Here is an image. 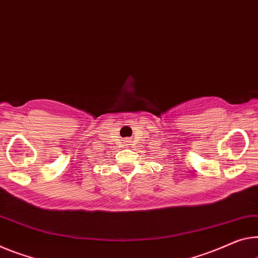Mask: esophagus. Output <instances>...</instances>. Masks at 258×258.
Instances as JSON below:
<instances>
[{"mask_svg": "<svg viewBox=\"0 0 258 258\" xmlns=\"http://www.w3.org/2000/svg\"><path fill=\"white\" fill-rule=\"evenodd\" d=\"M124 143H125V146H126V145H129L128 143H130V140H125V141H124Z\"/></svg>", "mask_w": 258, "mask_h": 258, "instance_id": "1", "label": "esophagus"}]
</instances>
